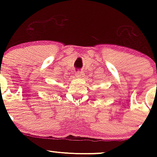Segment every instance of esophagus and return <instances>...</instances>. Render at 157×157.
Returning a JSON list of instances; mask_svg holds the SVG:
<instances>
[{
  "mask_svg": "<svg viewBox=\"0 0 157 157\" xmlns=\"http://www.w3.org/2000/svg\"><path fill=\"white\" fill-rule=\"evenodd\" d=\"M76 76L79 77V78H81V77H82V76H83V72H82V71H77L76 73Z\"/></svg>",
  "mask_w": 157,
  "mask_h": 157,
  "instance_id": "esophagus-1",
  "label": "esophagus"
}]
</instances>
